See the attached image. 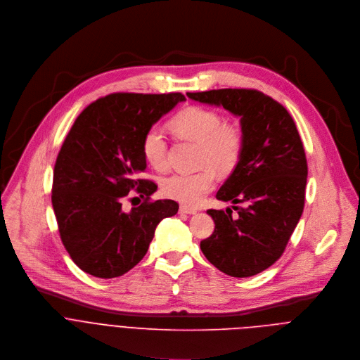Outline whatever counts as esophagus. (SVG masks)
<instances>
[{"label": "esophagus", "mask_w": 360, "mask_h": 360, "mask_svg": "<svg viewBox=\"0 0 360 360\" xmlns=\"http://www.w3.org/2000/svg\"><path fill=\"white\" fill-rule=\"evenodd\" d=\"M180 212H184V214H195L197 210L193 208V207H188V205H180Z\"/></svg>", "instance_id": "esophagus-1"}]
</instances>
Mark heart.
Listing matches in <instances>:
<instances>
[{
  "mask_svg": "<svg viewBox=\"0 0 360 360\" xmlns=\"http://www.w3.org/2000/svg\"><path fill=\"white\" fill-rule=\"evenodd\" d=\"M170 130L180 139L197 143L195 173H174L162 181L165 195L183 204L195 205L211 191L215 172L227 174L236 169L243 153V133L233 123L208 108L188 106L169 122ZM141 153L155 170L167 167V141L158 127H150L141 139Z\"/></svg>",
  "mask_w": 360,
  "mask_h": 360,
  "instance_id": "heart-1",
  "label": "heart"
}]
</instances>
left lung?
<instances>
[{"label":"left lung","instance_id":"1","mask_svg":"<svg viewBox=\"0 0 360 360\" xmlns=\"http://www.w3.org/2000/svg\"><path fill=\"white\" fill-rule=\"evenodd\" d=\"M193 101L223 106L240 117L243 153L217 200L244 207L207 210L215 229L200 243L221 272L247 278L271 266L288 244L305 204L308 165L294 119L281 103L254 89L188 92Z\"/></svg>","mask_w":360,"mask_h":360}]
</instances>
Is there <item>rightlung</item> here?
<instances>
[{"instance_id": "right-lung-1", "label": "right lung", "mask_w": 360, "mask_h": 360, "mask_svg": "<svg viewBox=\"0 0 360 360\" xmlns=\"http://www.w3.org/2000/svg\"><path fill=\"white\" fill-rule=\"evenodd\" d=\"M181 94H112L91 103L70 127L56 158L52 207L60 240L82 271L116 278L146 255L158 224L179 211L173 200L149 201L158 190L146 170L141 139ZM133 189L147 201L123 212Z\"/></svg>"}]
</instances>
